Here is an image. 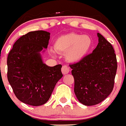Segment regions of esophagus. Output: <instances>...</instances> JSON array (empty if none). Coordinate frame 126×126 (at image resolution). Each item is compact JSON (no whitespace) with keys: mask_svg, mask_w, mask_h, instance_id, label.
<instances>
[{"mask_svg":"<svg viewBox=\"0 0 126 126\" xmlns=\"http://www.w3.org/2000/svg\"><path fill=\"white\" fill-rule=\"evenodd\" d=\"M62 72L63 73V75H65V74H67L69 73L70 72V68L68 67L66 65H64V66H62Z\"/></svg>","mask_w":126,"mask_h":126,"instance_id":"34e87169","label":"esophagus"}]
</instances>
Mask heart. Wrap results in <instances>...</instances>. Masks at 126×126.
<instances>
[{
    "mask_svg": "<svg viewBox=\"0 0 126 126\" xmlns=\"http://www.w3.org/2000/svg\"><path fill=\"white\" fill-rule=\"evenodd\" d=\"M93 40L89 35L70 33L60 36L54 42V47L60 53H65V58L70 63H78L89 54ZM51 53L54 51L51 50Z\"/></svg>",
    "mask_w": 126,
    "mask_h": 126,
    "instance_id": "heart-1",
    "label": "heart"
}]
</instances>
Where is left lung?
<instances>
[{
	"mask_svg": "<svg viewBox=\"0 0 126 126\" xmlns=\"http://www.w3.org/2000/svg\"><path fill=\"white\" fill-rule=\"evenodd\" d=\"M98 44L91 54L81 62L70 64L74 77V93L79 102L95 105L113 90L117 68V58L111 44L98 33Z\"/></svg>",
	"mask_w": 126,
	"mask_h": 126,
	"instance_id": "8db88e82",
	"label": "left lung"
}]
</instances>
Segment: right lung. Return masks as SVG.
<instances>
[{"mask_svg":"<svg viewBox=\"0 0 126 126\" xmlns=\"http://www.w3.org/2000/svg\"><path fill=\"white\" fill-rule=\"evenodd\" d=\"M50 33L30 32L17 39L7 57V79L19 101L40 106L49 100L56 84L63 77L62 64L49 66L41 52L47 48Z\"/></svg>","mask_w":126,"mask_h":126,"instance_id":"obj_1","label":"right lung"}]
</instances>
